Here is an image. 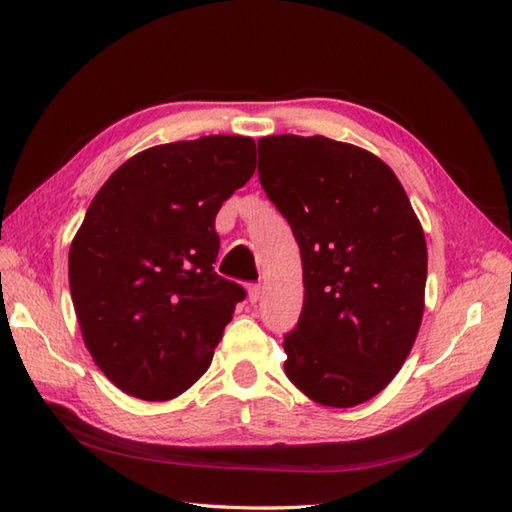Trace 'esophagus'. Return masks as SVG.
Masks as SVG:
<instances>
[{"instance_id":"obj_1","label":"esophagus","mask_w":512,"mask_h":512,"mask_svg":"<svg viewBox=\"0 0 512 512\" xmlns=\"http://www.w3.org/2000/svg\"><path fill=\"white\" fill-rule=\"evenodd\" d=\"M259 299H261V285H259V283L248 285V301H251V303H257Z\"/></svg>"}]
</instances>
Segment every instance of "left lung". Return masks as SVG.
Listing matches in <instances>:
<instances>
[{"mask_svg": "<svg viewBox=\"0 0 512 512\" xmlns=\"http://www.w3.org/2000/svg\"><path fill=\"white\" fill-rule=\"evenodd\" d=\"M259 181L290 222L303 312L285 375L312 401L353 408L379 395L417 340L427 246L406 189L360 146L323 135L261 137Z\"/></svg>", "mask_w": 512, "mask_h": 512, "instance_id": "1", "label": "left lung"}]
</instances>
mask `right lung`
Masks as SVG:
<instances>
[{"label":"right lung","instance_id":"right-lung-1","mask_svg":"<svg viewBox=\"0 0 512 512\" xmlns=\"http://www.w3.org/2000/svg\"><path fill=\"white\" fill-rule=\"evenodd\" d=\"M255 141L152 146L95 194L69 248V290L93 362L130 397L170 401L213 360L242 285L216 275L222 202L255 172Z\"/></svg>","mask_w":512,"mask_h":512}]
</instances>
